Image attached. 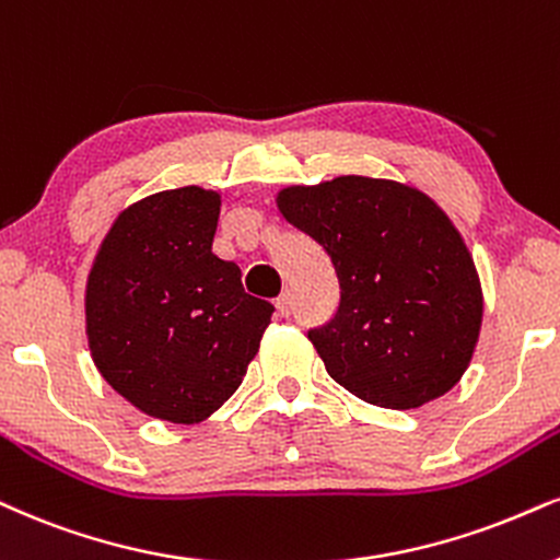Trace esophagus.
<instances>
[{
  "label": "esophagus",
  "instance_id": "esophagus-1",
  "mask_svg": "<svg viewBox=\"0 0 560 560\" xmlns=\"http://www.w3.org/2000/svg\"><path fill=\"white\" fill-rule=\"evenodd\" d=\"M275 306H278V314L280 316H291L293 312V295L291 293H282L278 301H275Z\"/></svg>",
  "mask_w": 560,
  "mask_h": 560
}]
</instances>
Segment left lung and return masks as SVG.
Wrapping results in <instances>:
<instances>
[{
	"label": "left lung",
	"mask_w": 560,
	"mask_h": 560,
	"mask_svg": "<svg viewBox=\"0 0 560 560\" xmlns=\"http://www.w3.org/2000/svg\"><path fill=\"white\" fill-rule=\"evenodd\" d=\"M340 282L332 319L308 329L327 374L365 402L410 410L446 395L472 361L478 269L446 212L412 186L340 176L278 195Z\"/></svg>",
	"instance_id": "8db88e82"
}]
</instances>
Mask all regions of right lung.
I'll list each match as a JSON object with an SVG mask.
<instances>
[{
    "label": "right lung",
    "instance_id": "right-lung-1",
    "mask_svg": "<svg viewBox=\"0 0 560 560\" xmlns=\"http://www.w3.org/2000/svg\"><path fill=\"white\" fill-rule=\"evenodd\" d=\"M218 191H158L114 220L88 275V345L124 399L168 423L210 418L246 376L272 303L212 254Z\"/></svg>",
    "mask_w": 560,
    "mask_h": 560
}]
</instances>
